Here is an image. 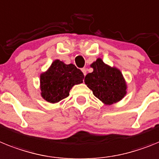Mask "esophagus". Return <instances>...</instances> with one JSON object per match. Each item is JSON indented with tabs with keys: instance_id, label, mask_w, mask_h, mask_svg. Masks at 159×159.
<instances>
[{
	"instance_id": "esophagus-1",
	"label": "esophagus",
	"mask_w": 159,
	"mask_h": 159,
	"mask_svg": "<svg viewBox=\"0 0 159 159\" xmlns=\"http://www.w3.org/2000/svg\"><path fill=\"white\" fill-rule=\"evenodd\" d=\"M81 71H82V73H83L84 75H86V69L85 68H82L81 69Z\"/></svg>"
}]
</instances>
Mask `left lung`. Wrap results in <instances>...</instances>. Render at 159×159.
I'll return each instance as SVG.
<instances>
[{
	"instance_id": "obj_1",
	"label": "left lung",
	"mask_w": 159,
	"mask_h": 159,
	"mask_svg": "<svg viewBox=\"0 0 159 159\" xmlns=\"http://www.w3.org/2000/svg\"><path fill=\"white\" fill-rule=\"evenodd\" d=\"M93 69L85 78V83L96 98L106 105L118 102L126 94V84L119 70L107 66L100 58L91 64Z\"/></svg>"
}]
</instances>
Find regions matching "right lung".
Listing matches in <instances>:
<instances>
[{
	"mask_svg": "<svg viewBox=\"0 0 159 159\" xmlns=\"http://www.w3.org/2000/svg\"><path fill=\"white\" fill-rule=\"evenodd\" d=\"M40 78L41 97L49 102L56 103L67 98L74 85L83 82L84 74L74 65L55 60Z\"/></svg>",
	"mask_w": 159,
	"mask_h": 159,
	"instance_id": "add662e5",
	"label": "right lung"
}]
</instances>
